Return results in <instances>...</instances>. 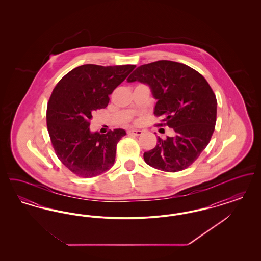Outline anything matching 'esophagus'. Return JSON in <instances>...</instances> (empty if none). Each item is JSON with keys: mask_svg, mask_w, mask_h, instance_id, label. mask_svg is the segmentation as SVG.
<instances>
[{"mask_svg": "<svg viewBox=\"0 0 261 261\" xmlns=\"http://www.w3.org/2000/svg\"><path fill=\"white\" fill-rule=\"evenodd\" d=\"M129 135H133V136H140L143 134L142 130H138V129H130L127 132Z\"/></svg>", "mask_w": 261, "mask_h": 261, "instance_id": "1", "label": "esophagus"}]
</instances>
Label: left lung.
<instances>
[{
	"label": "left lung",
	"mask_w": 261,
	"mask_h": 261,
	"mask_svg": "<svg viewBox=\"0 0 261 261\" xmlns=\"http://www.w3.org/2000/svg\"><path fill=\"white\" fill-rule=\"evenodd\" d=\"M149 86L156 99L153 113L173 128L175 136L162 140L144 153L149 166L166 172L188 168L205 149L214 131L217 100L204 77L180 62L143 64L127 79ZM162 126V124H160Z\"/></svg>",
	"instance_id": "8db88e82"
}]
</instances>
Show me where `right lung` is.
<instances>
[{"mask_svg":"<svg viewBox=\"0 0 261 261\" xmlns=\"http://www.w3.org/2000/svg\"><path fill=\"white\" fill-rule=\"evenodd\" d=\"M136 65L83 64L64 75L50 95L47 127L59 160L71 172L91 178L114 163L116 146L124 129L107 134L90 130L93 112L109 105V96Z\"/></svg>","mask_w":261,"mask_h":261,"instance_id":"obj_1","label":"right lung"}]
</instances>
